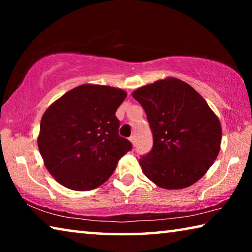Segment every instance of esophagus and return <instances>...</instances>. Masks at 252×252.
<instances>
[{
    "instance_id": "esophagus-1",
    "label": "esophagus",
    "mask_w": 252,
    "mask_h": 252,
    "mask_svg": "<svg viewBox=\"0 0 252 252\" xmlns=\"http://www.w3.org/2000/svg\"><path fill=\"white\" fill-rule=\"evenodd\" d=\"M129 140H130V142L132 143V146L134 147V146H135V136H134V135L130 136V139H129Z\"/></svg>"
}]
</instances>
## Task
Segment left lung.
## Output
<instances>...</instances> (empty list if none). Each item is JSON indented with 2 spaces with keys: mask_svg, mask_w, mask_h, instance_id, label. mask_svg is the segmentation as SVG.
Here are the masks:
<instances>
[{
  "mask_svg": "<svg viewBox=\"0 0 252 252\" xmlns=\"http://www.w3.org/2000/svg\"><path fill=\"white\" fill-rule=\"evenodd\" d=\"M146 111L153 134L150 153L139 160L149 180L163 189L192 186L219 155V118L194 89L176 78L158 80L132 92Z\"/></svg>",
  "mask_w": 252,
  "mask_h": 252,
  "instance_id": "8db88e82",
  "label": "left lung"
}]
</instances>
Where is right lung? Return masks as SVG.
Returning a JSON list of instances; mask_svg holds the SVG:
<instances>
[{
    "instance_id": "right-lung-1",
    "label": "right lung",
    "mask_w": 252,
    "mask_h": 252,
    "mask_svg": "<svg viewBox=\"0 0 252 252\" xmlns=\"http://www.w3.org/2000/svg\"><path fill=\"white\" fill-rule=\"evenodd\" d=\"M122 89L85 83L54 101L41 119L37 147L60 185L89 191L108 180L131 143L118 134Z\"/></svg>"
}]
</instances>
